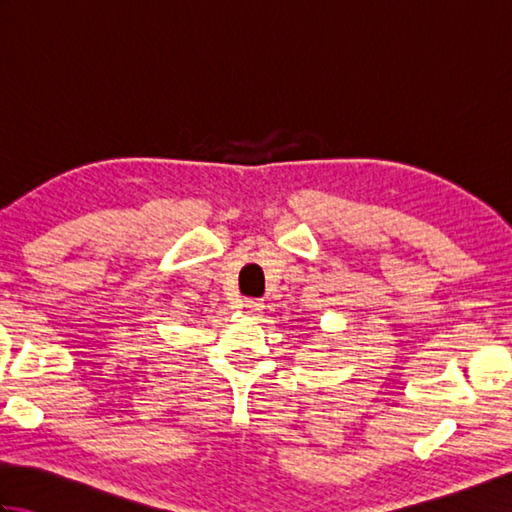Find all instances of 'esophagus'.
Listing matches in <instances>:
<instances>
[{
	"label": "esophagus",
	"mask_w": 512,
	"mask_h": 512,
	"mask_svg": "<svg viewBox=\"0 0 512 512\" xmlns=\"http://www.w3.org/2000/svg\"><path fill=\"white\" fill-rule=\"evenodd\" d=\"M244 308H246L250 314H257L259 310L264 308V303L259 301V299H246V301H244Z\"/></svg>",
	"instance_id": "34e87169"
}]
</instances>
